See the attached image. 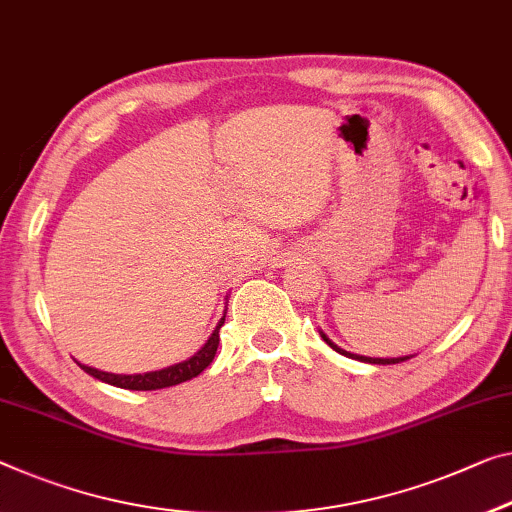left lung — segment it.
<instances>
[{"instance_id":"1","label":"left lung","mask_w":512,"mask_h":512,"mask_svg":"<svg viewBox=\"0 0 512 512\" xmlns=\"http://www.w3.org/2000/svg\"><path fill=\"white\" fill-rule=\"evenodd\" d=\"M322 338H325V341L332 345V348L336 350V352H341V355H345V357H352V359H359V361H368V364H382V366H387V364H400V361H407L410 357H398V359H371V357H359V355H350V352H345V350H341L338 348V345H334L332 341H329V338L322 334Z\"/></svg>"}]
</instances>
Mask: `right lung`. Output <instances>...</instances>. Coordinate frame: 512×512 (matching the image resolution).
I'll return each mask as SVG.
<instances>
[{
  "label": "right lung",
  "instance_id": "1",
  "mask_svg": "<svg viewBox=\"0 0 512 512\" xmlns=\"http://www.w3.org/2000/svg\"><path fill=\"white\" fill-rule=\"evenodd\" d=\"M224 325V318L219 320V325L215 327V332L208 338V343L196 352L192 359L183 361V364L162 368V371H153V373H144V375H114V373H105L98 371V368L84 366L80 364V368L84 373H89L98 380L112 384V387H121V389H130V391H153V389H164V387H176L180 382H187L196 377L199 373L206 371V368L212 364L215 359L217 345H219V327Z\"/></svg>",
  "mask_w": 512,
  "mask_h": 512
}]
</instances>
